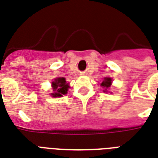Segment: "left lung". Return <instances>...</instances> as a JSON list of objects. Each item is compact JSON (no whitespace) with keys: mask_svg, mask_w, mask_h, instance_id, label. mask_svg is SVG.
<instances>
[{"mask_svg":"<svg viewBox=\"0 0 158 158\" xmlns=\"http://www.w3.org/2000/svg\"><path fill=\"white\" fill-rule=\"evenodd\" d=\"M101 85H102V86L103 88H105V90L108 89L111 85V79L109 77L104 78V80H103V81L102 82Z\"/></svg>","mask_w":158,"mask_h":158,"instance_id":"left-lung-1","label":"left lung"}]
</instances>
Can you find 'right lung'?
<instances>
[{
	"label": "right lung",
	"instance_id": "add662e5",
	"mask_svg": "<svg viewBox=\"0 0 158 158\" xmlns=\"http://www.w3.org/2000/svg\"><path fill=\"white\" fill-rule=\"evenodd\" d=\"M69 88V85L66 82V79L64 77H58L52 81V90L53 92L52 96L54 97H62L67 93Z\"/></svg>",
	"mask_w": 158,
	"mask_h": 158
}]
</instances>
